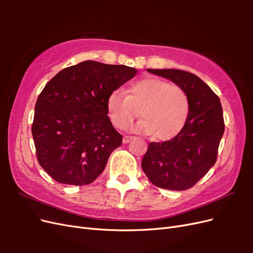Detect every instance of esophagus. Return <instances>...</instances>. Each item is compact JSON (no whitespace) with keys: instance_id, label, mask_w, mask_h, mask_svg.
I'll return each mask as SVG.
<instances>
[{"instance_id":"obj_1","label":"esophagus","mask_w":253,"mask_h":253,"mask_svg":"<svg viewBox=\"0 0 253 253\" xmlns=\"http://www.w3.org/2000/svg\"><path fill=\"white\" fill-rule=\"evenodd\" d=\"M132 138H133L132 136H125L124 139H122V141H124V143H127V142H129V140H131Z\"/></svg>"}]
</instances>
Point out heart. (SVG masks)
<instances>
[{
	"mask_svg": "<svg viewBox=\"0 0 253 253\" xmlns=\"http://www.w3.org/2000/svg\"><path fill=\"white\" fill-rule=\"evenodd\" d=\"M109 116L115 127L124 129L138 115L135 132L154 133L158 139H169L182 128L189 114L186 91L179 85L156 77H148L131 84L127 94L120 88L110 94L106 101Z\"/></svg>",
	"mask_w": 253,
	"mask_h": 253,
	"instance_id": "b5f03b06",
	"label": "heart"
}]
</instances>
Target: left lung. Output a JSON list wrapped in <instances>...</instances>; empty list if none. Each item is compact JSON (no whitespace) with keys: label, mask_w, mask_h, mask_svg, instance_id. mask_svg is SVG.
Instances as JSON below:
<instances>
[{"label":"left lung","mask_w":253,"mask_h":253,"mask_svg":"<svg viewBox=\"0 0 253 253\" xmlns=\"http://www.w3.org/2000/svg\"><path fill=\"white\" fill-rule=\"evenodd\" d=\"M170 79L186 91L189 114L180 132L172 139L150 142L141 168L158 188L182 191L201 180L217 158L225 131L218 96L196 75L179 70H148Z\"/></svg>","instance_id":"1"}]
</instances>
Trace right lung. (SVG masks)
Segmentation results:
<instances>
[{
  "instance_id": "add662e5",
  "label": "right lung",
  "mask_w": 253,
  "mask_h": 253,
  "mask_svg": "<svg viewBox=\"0 0 253 253\" xmlns=\"http://www.w3.org/2000/svg\"><path fill=\"white\" fill-rule=\"evenodd\" d=\"M136 74L126 65L83 61L46 83L36 102L32 133L38 162L52 179L84 186L103 172L122 143L106 101Z\"/></svg>"
}]
</instances>
